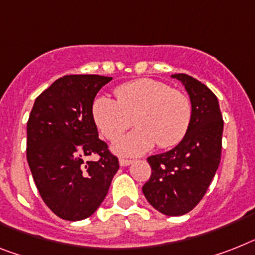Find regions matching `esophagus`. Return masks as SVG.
I'll list each match as a JSON object with an SVG mask.
<instances>
[{
    "label": "esophagus",
    "mask_w": 255,
    "mask_h": 255,
    "mask_svg": "<svg viewBox=\"0 0 255 255\" xmlns=\"http://www.w3.org/2000/svg\"><path fill=\"white\" fill-rule=\"evenodd\" d=\"M119 163L121 167H128V165L132 164V160H129V159H120Z\"/></svg>",
    "instance_id": "esophagus-1"
}]
</instances>
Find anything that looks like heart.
I'll return each instance as SVG.
<instances>
[{
    "mask_svg": "<svg viewBox=\"0 0 255 255\" xmlns=\"http://www.w3.org/2000/svg\"><path fill=\"white\" fill-rule=\"evenodd\" d=\"M116 98L99 95L91 105L95 125L109 140L121 135L131 119L138 129L112 144L120 156H139L159 147L176 146L184 139L191 121V103L185 94L163 82L138 79L115 90Z\"/></svg>",
    "mask_w": 255,
    "mask_h": 255,
    "instance_id": "b5f03b06",
    "label": "heart"
}]
</instances>
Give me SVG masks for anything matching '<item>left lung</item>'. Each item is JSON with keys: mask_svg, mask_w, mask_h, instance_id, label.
Masks as SVG:
<instances>
[{"mask_svg": "<svg viewBox=\"0 0 255 255\" xmlns=\"http://www.w3.org/2000/svg\"><path fill=\"white\" fill-rule=\"evenodd\" d=\"M191 103L188 132L177 146L147 157L151 177L142 191L151 206L167 216L188 214L206 194L220 164L223 116L214 92L188 74H173Z\"/></svg>", "mask_w": 255, "mask_h": 255, "instance_id": "obj_1", "label": "left lung"}]
</instances>
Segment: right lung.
I'll return each mask as SVG.
<instances>
[{
    "label": "right lung",
    "mask_w": 255,
    "mask_h": 255,
    "mask_svg": "<svg viewBox=\"0 0 255 255\" xmlns=\"http://www.w3.org/2000/svg\"><path fill=\"white\" fill-rule=\"evenodd\" d=\"M112 81L102 75H66L35 100L27 123V161L40 195L58 218L91 216L107 197L119 159L99 139L91 105ZM96 153L101 159L86 161Z\"/></svg>",
    "instance_id": "right-lung-1"
}]
</instances>
